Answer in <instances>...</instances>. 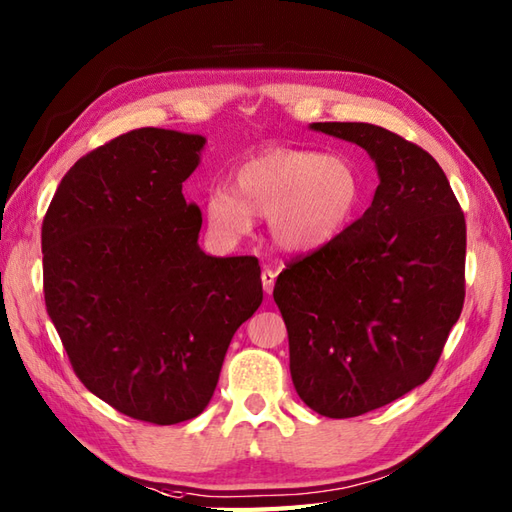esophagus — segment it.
Masks as SVG:
<instances>
[{
    "label": "esophagus",
    "instance_id": "34e87169",
    "mask_svg": "<svg viewBox=\"0 0 512 512\" xmlns=\"http://www.w3.org/2000/svg\"><path fill=\"white\" fill-rule=\"evenodd\" d=\"M275 279H277L275 270L264 268V273H262V284H264L266 295H273V290H275Z\"/></svg>",
    "mask_w": 512,
    "mask_h": 512
}]
</instances>
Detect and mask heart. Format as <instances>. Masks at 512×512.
I'll use <instances>...</instances> for the list:
<instances>
[{
    "label": "heart",
    "mask_w": 512,
    "mask_h": 512,
    "mask_svg": "<svg viewBox=\"0 0 512 512\" xmlns=\"http://www.w3.org/2000/svg\"><path fill=\"white\" fill-rule=\"evenodd\" d=\"M365 200L363 178L345 156L277 147L235 169V191L217 184L204 200L211 233L224 242L268 217L273 242L288 253H312L339 239Z\"/></svg>",
    "instance_id": "obj_1"
}]
</instances>
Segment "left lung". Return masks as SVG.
Instances as JSON below:
<instances>
[{"instance_id":"1","label":"left lung","mask_w":512,"mask_h":512,"mask_svg":"<svg viewBox=\"0 0 512 512\" xmlns=\"http://www.w3.org/2000/svg\"><path fill=\"white\" fill-rule=\"evenodd\" d=\"M310 129L376 162L372 206L332 244L277 277L299 398L325 418H354L422 385L464 303L466 222L427 151L369 123Z\"/></svg>"}]
</instances>
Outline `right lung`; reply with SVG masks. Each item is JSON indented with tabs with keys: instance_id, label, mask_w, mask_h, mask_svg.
<instances>
[{
	"instance_id": "right-lung-1",
	"label": "right lung",
	"mask_w": 512,
	"mask_h": 512,
	"mask_svg": "<svg viewBox=\"0 0 512 512\" xmlns=\"http://www.w3.org/2000/svg\"><path fill=\"white\" fill-rule=\"evenodd\" d=\"M206 138L143 127L74 162L41 226L46 308L81 383L129 418L176 424L213 398L262 306L255 257H211L182 182Z\"/></svg>"
}]
</instances>
